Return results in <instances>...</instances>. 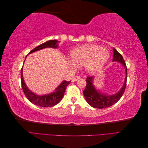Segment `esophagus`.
<instances>
[{"label":"esophagus","instance_id":"esophagus-1","mask_svg":"<svg viewBox=\"0 0 148 148\" xmlns=\"http://www.w3.org/2000/svg\"><path fill=\"white\" fill-rule=\"evenodd\" d=\"M80 78V77H79V76H76V77H75L74 78H72V82H76V81H77V80L78 79H79Z\"/></svg>","mask_w":148,"mask_h":148}]
</instances>
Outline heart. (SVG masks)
I'll return each mask as SVG.
<instances>
[{"instance_id":"1","label":"heart","mask_w":148,"mask_h":148,"mask_svg":"<svg viewBox=\"0 0 148 148\" xmlns=\"http://www.w3.org/2000/svg\"><path fill=\"white\" fill-rule=\"evenodd\" d=\"M70 57L73 65H85L88 71L93 72L99 70L104 66L109 59V52L105 48L87 44L71 51Z\"/></svg>"}]
</instances>
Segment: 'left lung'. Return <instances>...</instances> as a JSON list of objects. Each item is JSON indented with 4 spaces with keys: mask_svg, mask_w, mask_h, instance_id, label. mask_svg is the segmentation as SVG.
Segmentation results:
<instances>
[{
    "mask_svg": "<svg viewBox=\"0 0 148 148\" xmlns=\"http://www.w3.org/2000/svg\"><path fill=\"white\" fill-rule=\"evenodd\" d=\"M114 55L113 61H117L122 64L126 71V77H125V83L120 90L113 95H107L104 93H101L100 91H97L95 86L93 85V77H88L86 78V86L83 91V95L85 99L88 104L92 107L97 109H104L114 105L117 102L121 97L123 95L127 86V67L125 64V62L122 56L116 50L113 49Z\"/></svg>",
    "mask_w": 148,
    "mask_h": 148,
    "instance_id": "obj_1",
    "label": "left lung"
}]
</instances>
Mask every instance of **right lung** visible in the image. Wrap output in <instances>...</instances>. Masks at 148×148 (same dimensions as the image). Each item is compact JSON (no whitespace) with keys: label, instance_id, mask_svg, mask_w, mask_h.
<instances>
[{"label":"right lung","instance_id":"obj_1","mask_svg":"<svg viewBox=\"0 0 148 148\" xmlns=\"http://www.w3.org/2000/svg\"><path fill=\"white\" fill-rule=\"evenodd\" d=\"M58 43H59V41H57V40H50V41H46V42L40 44L36 47L33 49V50H31L29 53H33L34 52L47 47L57 48L58 45H59ZM21 82L22 89H23L26 98L31 102H32L33 104L42 107H53L57 104L58 103H59L64 95L66 86L71 83V81H64L55 89L54 92L49 94V95H47L38 96L35 95L31 91L29 90L28 87L26 86L23 77V67L21 69Z\"/></svg>","mask_w":148,"mask_h":148}]
</instances>
